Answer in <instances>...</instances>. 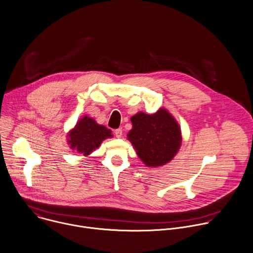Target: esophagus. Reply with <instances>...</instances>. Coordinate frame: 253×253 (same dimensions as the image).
<instances>
[{
    "label": "esophagus",
    "mask_w": 253,
    "mask_h": 253,
    "mask_svg": "<svg viewBox=\"0 0 253 253\" xmlns=\"http://www.w3.org/2000/svg\"><path fill=\"white\" fill-rule=\"evenodd\" d=\"M114 134H115V136H116L117 138H121V137H122V129H116V130L114 131Z\"/></svg>",
    "instance_id": "obj_1"
}]
</instances>
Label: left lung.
<instances>
[{"label":"left lung","instance_id":"obj_1","mask_svg":"<svg viewBox=\"0 0 253 253\" xmlns=\"http://www.w3.org/2000/svg\"><path fill=\"white\" fill-rule=\"evenodd\" d=\"M131 122L127 139L147 167H161L174 159L182 145V131L169 111L160 108L154 114L138 112Z\"/></svg>","mask_w":253,"mask_h":253}]
</instances>
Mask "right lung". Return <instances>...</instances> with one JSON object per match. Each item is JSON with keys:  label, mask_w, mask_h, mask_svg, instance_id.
<instances>
[{"label": "right lung", "mask_w": 253, "mask_h": 253, "mask_svg": "<svg viewBox=\"0 0 253 253\" xmlns=\"http://www.w3.org/2000/svg\"><path fill=\"white\" fill-rule=\"evenodd\" d=\"M111 130L98 124L93 118L85 115L67 133V144L70 149L83 156L90 155L107 138H112Z\"/></svg>", "instance_id": "obj_1"}]
</instances>
